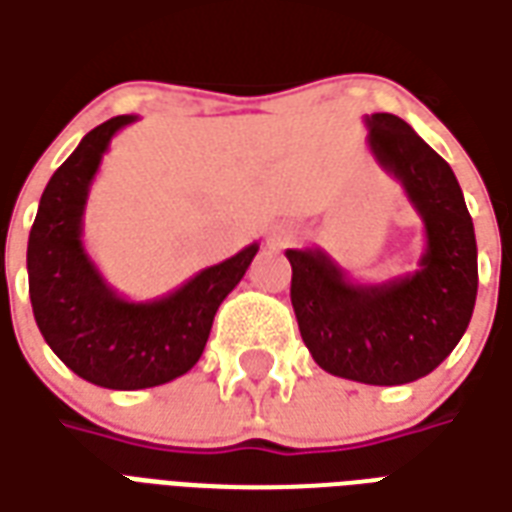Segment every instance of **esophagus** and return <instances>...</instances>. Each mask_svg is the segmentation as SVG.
I'll return each instance as SVG.
<instances>
[{"label":"esophagus","mask_w":512,"mask_h":512,"mask_svg":"<svg viewBox=\"0 0 512 512\" xmlns=\"http://www.w3.org/2000/svg\"><path fill=\"white\" fill-rule=\"evenodd\" d=\"M274 241H279V238H274Z\"/></svg>","instance_id":"obj_1"}]
</instances>
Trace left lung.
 <instances>
[{
  "label": "left lung",
  "instance_id": "1",
  "mask_svg": "<svg viewBox=\"0 0 512 512\" xmlns=\"http://www.w3.org/2000/svg\"><path fill=\"white\" fill-rule=\"evenodd\" d=\"M365 126L370 153L425 224L419 268L362 285L323 249H288L290 301L301 340L326 373L397 386L433 373L461 343L477 299V241L450 164L397 115H367Z\"/></svg>",
  "mask_w": 512,
  "mask_h": 512
}]
</instances>
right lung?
Here are the masks:
<instances>
[{
    "label": "right lung",
    "instance_id": "1",
    "mask_svg": "<svg viewBox=\"0 0 512 512\" xmlns=\"http://www.w3.org/2000/svg\"><path fill=\"white\" fill-rule=\"evenodd\" d=\"M134 120H106L65 158L40 197L27 244L29 301L43 340L76 376L104 389H147L189 373L219 304L260 249L249 244L153 301L126 299L106 282L84 249V208L112 136Z\"/></svg>",
    "mask_w": 512,
    "mask_h": 512
}]
</instances>
